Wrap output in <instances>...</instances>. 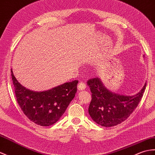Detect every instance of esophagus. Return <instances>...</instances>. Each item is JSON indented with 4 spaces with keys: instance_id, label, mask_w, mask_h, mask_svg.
<instances>
[{
    "instance_id": "1",
    "label": "esophagus",
    "mask_w": 155,
    "mask_h": 155,
    "mask_svg": "<svg viewBox=\"0 0 155 155\" xmlns=\"http://www.w3.org/2000/svg\"><path fill=\"white\" fill-rule=\"evenodd\" d=\"M86 85L85 83H84L83 82H81L78 84V88L79 91H82V90H84L86 88Z\"/></svg>"
}]
</instances>
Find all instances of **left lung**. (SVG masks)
<instances>
[{
  "instance_id": "1",
  "label": "left lung",
  "mask_w": 155,
  "mask_h": 155,
  "mask_svg": "<svg viewBox=\"0 0 155 155\" xmlns=\"http://www.w3.org/2000/svg\"><path fill=\"white\" fill-rule=\"evenodd\" d=\"M146 84L137 94L125 96L107 89L98 77L87 82L92 92L88 113L96 124L104 127H113L126 120L137 107L145 92Z\"/></svg>"
}]
</instances>
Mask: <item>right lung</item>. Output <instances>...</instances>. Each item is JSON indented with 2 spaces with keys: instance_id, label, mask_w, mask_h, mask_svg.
Returning <instances> with one entry per match:
<instances>
[{
  "instance_id": "1",
  "label": "right lung",
  "mask_w": 155,
  "mask_h": 155,
  "mask_svg": "<svg viewBox=\"0 0 155 155\" xmlns=\"http://www.w3.org/2000/svg\"><path fill=\"white\" fill-rule=\"evenodd\" d=\"M11 75L18 104L26 117L41 126L53 125L63 116L77 91L78 81L65 82L45 91L25 88Z\"/></svg>"
}]
</instances>
